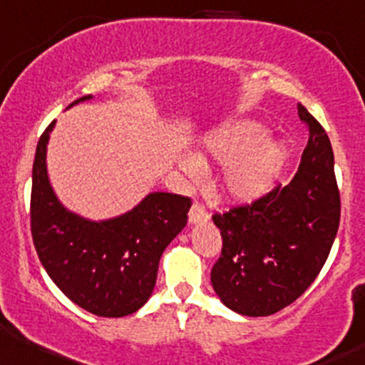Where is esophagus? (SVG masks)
Here are the masks:
<instances>
[{"label":"esophagus","mask_w":365,"mask_h":365,"mask_svg":"<svg viewBox=\"0 0 365 365\" xmlns=\"http://www.w3.org/2000/svg\"><path fill=\"white\" fill-rule=\"evenodd\" d=\"M207 219H209V212L207 209L204 207V204H200V202H194V205L190 207V212H188V221H190L192 225H195V222L207 221Z\"/></svg>","instance_id":"esophagus-1"}]
</instances>
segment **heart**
I'll return each instance as SVG.
<instances>
[{
  "instance_id": "b5f03b06",
  "label": "heart",
  "mask_w": 365,
  "mask_h": 365,
  "mask_svg": "<svg viewBox=\"0 0 365 365\" xmlns=\"http://www.w3.org/2000/svg\"><path fill=\"white\" fill-rule=\"evenodd\" d=\"M263 138L262 125L250 120L219 127L202 139L195 160L183 161V170L197 177L199 166L209 161L226 165L219 183L222 194L235 202L260 199L274 185L287 156L282 144Z\"/></svg>"
}]
</instances>
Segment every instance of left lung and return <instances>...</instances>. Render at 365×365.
<instances>
[{"label": "left lung", "mask_w": 365, "mask_h": 365, "mask_svg": "<svg viewBox=\"0 0 365 365\" xmlns=\"http://www.w3.org/2000/svg\"><path fill=\"white\" fill-rule=\"evenodd\" d=\"M297 113L309 139L292 182L212 216L222 250L210 282L227 308L245 316L292 304L323 269L340 225L330 138L301 103Z\"/></svg>", "instance_id": "8db88e82"}]
</instances>
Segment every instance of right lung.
Wrapping results in <instances>:
<instances>
[{"label":"right lung","instance_id":"obj_1","mask_svg":"<svg viewBox=\"0 0 365 365\" xmlns=\"http://www.w3.org/2000/svg\"><path fill=\"white\" fill-rule=\"evenodd\" d=\"M91 98V95L78 98ZM52 120L38 139L32 171L30 230L38 260L80 308L103 318L133 314L151 296L165 248L187 225L190 197L155 192L110 221H86L52 192L46 151Z\"/></svg>","mask_w":365,"mask_h":365}]
</instances>
